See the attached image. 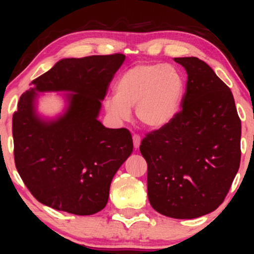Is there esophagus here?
I'll return each mask as SVG.
<instances>
[{
  "instance_id": "obj_1",
  "label": "esophagus",
  "mask_w": 254,
  "mask_h": 254,
  "mask_svg": "<svg viewBox=\"0 0 254 254\" xmlns=\"http://www.w3.org/2000/svg\"><path fill=\"white\" fill-rule=\"evenodd\" d=\"M132 141H133V147H135V149H138L139 145H141V137L138 135H133Z\"/></svg>"
}]
</instances>
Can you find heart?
<instances>
[{
	"mask_svg": "<svg viewBox=\"0 0 254 254\" xmlns=\"http://www.w3.org/2000/svg\"><path fill=\"white\" fill-rule=\"evenodd\" d=\"M116 94L104 99V109L116 123L127 122L135 107L144 127L157 130L177 117L185 95V80L174 66L160 63L138 64L122 74Z\"/></svg>",
	"mask_w": 254,
	"mask_h": 254,
	"instance_id": "b5f03b06",
	"label": "heart"
}]
</instances>
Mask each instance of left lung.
Returning a JSON list of instances; mask_svg holds the SVG:
<instances>
[{
  "instance_id": "8db88e82",
  "label": "left lung",
  "mask_w": 254,
  "mask_h": 254,
  "mask_svg": "<svg viewBox=\"0 0 254 254\" xmlns=\"http://www.w3.org/2000/svg\"><path fill=\"white\" fill-rule=\"evenodd\" d=\"M188 74L183 110L139 145L148 198L173 218H196L223 202L240 166L241 122L232 92L197 57L174 58Z\"/></svg>"
}]
</instances>
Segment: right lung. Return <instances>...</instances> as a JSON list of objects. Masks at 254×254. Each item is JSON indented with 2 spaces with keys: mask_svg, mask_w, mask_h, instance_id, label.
Instances as JSON below:
<instances>
[{
  "mask_svg": "<svg viewBox=\"0 0 254 254\" xmlns=\"http://www.w3.org/2000/svg\"><path fill=\"white\" fill-rule=\"evenodd\" d=\"M122 54L63 58L20 97L13 116L16 170L44 205L74 215H93L106 206L110 185L132 153L127 129L99 121L101 101ZM63 91L64 109L55 118L37 111L39 92Z\"/></svg>",
  "mask_w": 254,
  "mask_h": 254,
  "instance_id": "obj_1",
  "label": "right lung"
}]
</instances>
